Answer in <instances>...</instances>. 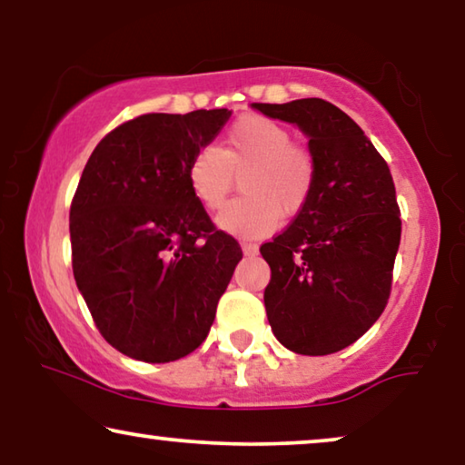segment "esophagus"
Returning <instances> with one entry per match:
<instances>
[{
	"instance_id": "obj_1",
	"label": "esophagus",
	"mask_w": 465,
	"mask_h": 465,
	"mask_svg": "<svg viewBox=\"0 0 465 465\" xmlns=\"http://www.w3.org/2000/svg\"><path fill=\"white\" fill-rule=\"evenodd\" d=\"M241 250H243L245 256H256L258 253V247L253 243H241Z\"/></svg>"
}]
</instances>
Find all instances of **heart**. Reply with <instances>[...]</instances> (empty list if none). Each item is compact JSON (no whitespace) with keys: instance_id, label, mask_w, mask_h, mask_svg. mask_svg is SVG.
Masks as SVG:
<instances>
[{"instance_id":"1","label":"heart","mask_w":465,"mask_h":465,"mask_svg":"<svg viewBox=\"0 0 465 465\" xmlns=\"http://www.w3.org/2000/svg\"><path fill=\"white\" fill-rule=\"evenodd\" d=\"M241 176V193L220 213L222 231L243 239L266 237L279 220L304 212L317 183L313 152L294 142L288 126L262 114L231 124L222 148L205 145L188 164V183L207 212H220Z\"/></svg>"}]
</instances>
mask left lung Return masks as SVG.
Listing matches in <instances>:
<instances>
[{
    "label": "left lung",
    "mask_w": 465,
    "mask_h": 465,
    "mask_svg": "<svg viewBox=\"0 0 465 465\" xmlns=\"http://www.w3.org/2000/svg\"><path fill=\"white\" fill-rule=\"evenodd\" d=\"M253 107L301 126L317 161L309 205L260 247L271 266L269 323L290 351L336 353L379 320L391 294L402 220L390 167L364 131L328 101Z\"/></svg>",
    "instance_id": "obj_1"
}]
</instances>
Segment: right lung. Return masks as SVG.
<instances>
[{
    "mask_svg": "<svg viewBox=\"0 0 465 465\" xmlns=\"http://www.w3.org/2000/svg\"><path fill=\"white\" fill-rule=\"evenodd\" d=\"M231 118L224 110L143 114L97 143L69 207L72 266L101 336L164 364L207 339L243 258L188 183V164Z\"/></svg>",
    "mask_w": 465,
    "mask_h": 465,
    "instance_id": "1",
    "label": "right lung"
}]
</instances>
